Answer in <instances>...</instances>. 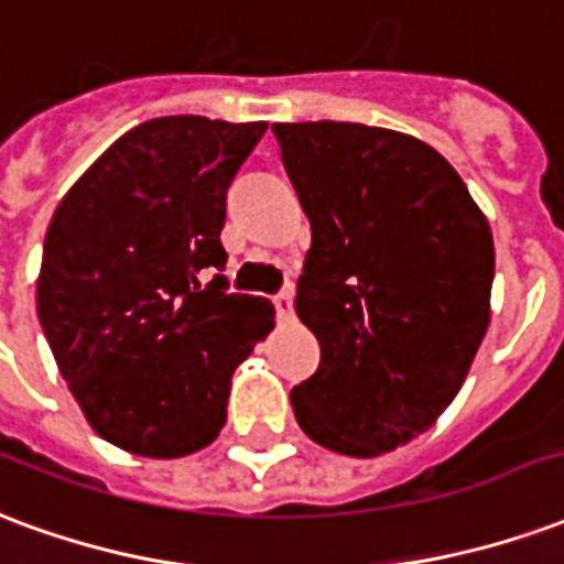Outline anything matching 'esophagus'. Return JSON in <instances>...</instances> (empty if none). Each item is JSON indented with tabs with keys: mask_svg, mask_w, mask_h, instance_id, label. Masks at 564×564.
<instances>
[{
	"mask_svg": "<svg viewBox=\"0 0 564 564\" xmlns=\"http://www.w3.org/2000/svg\"><path fill=\"white\" fill-rule=\"evenodd\" d=\"M273 303H276L279 318H291V315H294V291H291V288H285L282 294H276Z\"/></svg>",
	"mask_w": 564,
	"mask_h": 564,
	"instance_id": "1",
	"label": "esophagus"
}]
</instances>
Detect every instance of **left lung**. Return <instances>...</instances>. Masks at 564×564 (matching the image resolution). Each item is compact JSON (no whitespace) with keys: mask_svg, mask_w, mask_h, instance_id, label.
Segmentation results:
<instances>
[{"mask_svg":"<svg viewBox=\"0 0 564 564\" xmlns=\"http://www.w3.org/2000/svg\"><path fill=\"white\" fill-rule=\"evenodd\" d=\"M273 134L312 225L294 310L322 345L294 417L327 451L388 454L442 417L484 343L490 221L412 134L330 119Z\"/></svg>","mask_w":564,"mask_h":564,"instance_id":"1","label":"left lung"}]
</instances>
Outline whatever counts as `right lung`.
I'll return each mask as SVG.
<instances>
[{
  "label": "right lung",
  "instance_id": "1",
  "mask_svg": "<svg viewBox=\"0 0 564 564\" xmlns=\"http://www.w3.org/2000/svg\"><path fill=\"white\" fill-rule=\"evenodd\" d=\"M267 122L159 117L126 131L53 213L35 303L80 412L134 456L216 442L234 369L273 330L270 300L207 288L225 270V192Z\"/></svg>",
  "mask_w": 564,
  "mask_h": 564
}]
</instances>
